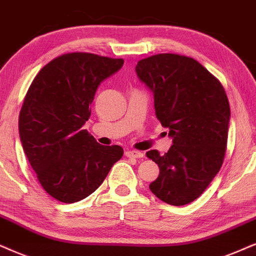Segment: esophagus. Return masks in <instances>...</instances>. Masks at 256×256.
I'll return each mask as SVG.
<instances>
[{
    "instance_id": "obj_1",
    "label": "esophagus",
    "mask_w": 256,
    "mask_h": 256,
    "mask_svg": "<svg viewBox=\"0 0 256 256\" xmlns=\"http://www.w3.org/2000/svg\"><path fill=\"white\" fill-rule=\"evenodd\" d=\"M125 156L128 158H142L143 157V154H142L140 151H137V150H126Z\"/></svg>"
}]
</instances>
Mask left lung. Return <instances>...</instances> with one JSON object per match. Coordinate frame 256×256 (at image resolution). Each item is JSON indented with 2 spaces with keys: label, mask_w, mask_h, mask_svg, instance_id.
<instances>
[{
  "label": "left lung",
  "mask_w": 256,
  "mask_h": 256,
  "mask_svg": "<svg viewBox=\"0 0 256 256\" xmlns=\"http://www.w3.org/2000/svg\"><path fill=\"white\" fill-rule=\"evenodd\" d=\"M136 72L154 93L156 117L174 143L163 156L146 152L160 166L150 190L168 204H188L208 188L224 160L230 119L226 90L198 61L178 54L139 60Z\"/></svg>",
  "instance_id": "obj_1"
}]
</instances>
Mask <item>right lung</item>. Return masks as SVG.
Returning <instances> with one entry per match:
<instances>
[{
    "instance_id": "right-lung-1",
    "label": "right lung",
    "mask_w": 256,
    "mask_h": 256,
    "mask_svg": "<svg viewBox=\"0 0 256 256\" xmlns=\"http://www.w3.org/2000/svg\"><path fill=\"white\" fill-rule=\"evenodd\" d=\"M122 64L92 53L62 54L29 86L18 117L22 148L44 192L60 202L94 192L124 154L119 145H100L82 130L100 82Z\"/></svg>"
}]
</instances>
